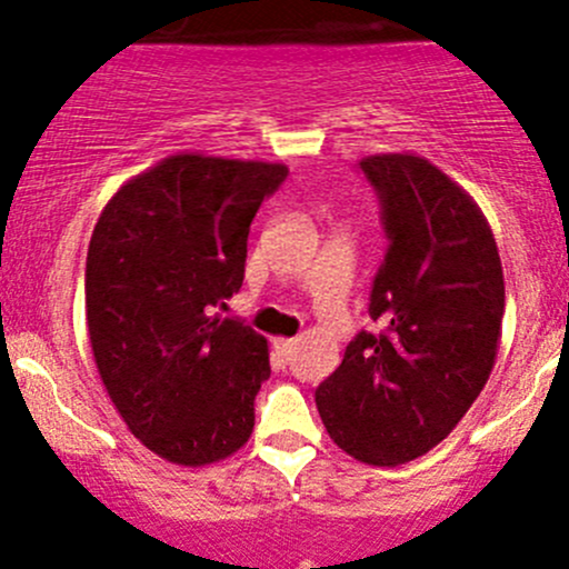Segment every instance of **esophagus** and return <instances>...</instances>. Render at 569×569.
<instances>
[{
  "label": "esophagus",
  "mask_w": 569,
  "mask_h": 569,
  "mask_svg": "<svg viewBox=\"0 0 569 569\" xmlns=\"http://www.w3.org/2000/svg\"><path fill=\"white\" fill-rule=\"evenodd\" d=\"M274 349H278V355L289 362L291 355H295V349H297V340L295 338H274Z\"/></svg>",
  "instance_id": "1"
}]
</instances>
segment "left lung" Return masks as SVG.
Listing matches in <instances>:
<instances>
[{
  "mask_svg": "<svg viewBox=\"0 0 569 569\" xmlns=\"http://www.w3.org/2000/svg\"><path fill=\"white\" fill-rule=\"evenodd\" d=\"M387 248L343 362L316 390L335 445L370 466L426 456L486 387L505 319V274L486 214L420 154H370Z\"/></svg>",
  "mask_w": 569,
  "mask_h": 569,
  "instance_id": "8db88e82",
  "label": "left lung"
}]
</instances>
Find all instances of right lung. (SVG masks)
I'll use <instances>...</instances> for the list:
<instances>
[{"mask_svg":"<svg viewBox=\"0 0 569 569\" xmlns=\"http://www.w3.org/2000/svg\"><path fill=\"white\" fill-rule=\"evenodd\" d=\"M289 169L182 152L111 196L87 253V327L124 426L154 456L207 466L253 433L267 338L214 310L244 278L261 201Z\"/></svg>","mask_w":569,"mask_h":569,"instance_id":"right-lung-1","label":"right lung"}]
</instances>
